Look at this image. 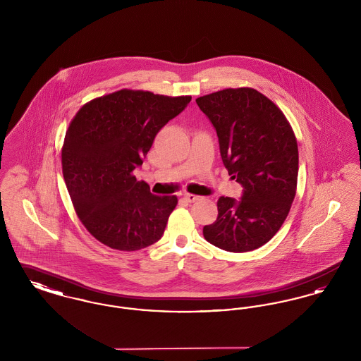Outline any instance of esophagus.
<instances>
[{
  "mask_svg": "<svg viewBox=\"0 0 361 361\" xmlns=\"http://www.w3.org/2000/svg\"><path fill=\"white\" fill-rule=\"evenodd\" d=\"M183 197H184L188 203H195L196 200H199V196L192 195V193H184V195H183Z\"/></svg>",
  "mask_w": 361,
  "mask_h": 361,
  "instance_id": "esophagus-1",
  "label": "esophagus"
}]
</instances>
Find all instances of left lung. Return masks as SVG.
Listing matches in <instances>:
<instances>
[{"label": "left lung", "mask_w": 361, "mask_h": 361, "mask_svg": "<svg viewBox=\"0 0 361 361\" xmlns=\"http://www.w3.org/2000/svg\"><path fill=\"white\" fill-rule=\"evenodd\" d=\"M196 103L216 131L226 169L243 188L240 200L219 197L218 218L203 227V235L227 252L255 250L290 212L299 165L296 137L284 114L256 89H224Z\"/></svg>", "instance_id": "left-lung-1"}]
</instances>
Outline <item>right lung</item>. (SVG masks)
I'll use <instances>...</instances> for the list:
<instances>
[{"label": "right lung", "instance_id": "right-lung-1", "mask_svg": "<svg viewBox=\"0 0 361 361\" xmlns=\"http://www.w3.org/2000/svg\"><path fill=\"white\" fill-rule=\"evenodd\" d=\"M190 99L121 89L85 104L70 123L63 178L80 221L104 245L134 252L161 240L177 197L155 196L134 171Z\"/></svg>", "mask_w": 361, "mask_h": 361}]
</instances>
